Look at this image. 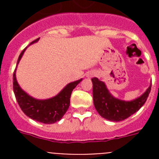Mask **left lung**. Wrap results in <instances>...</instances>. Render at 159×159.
<instances>
[{
  "instance_id": "left-lung-1",
  "label": "left lung",
  "mask_w": 159,
  "mask_h": 159,
  "mask_svg": "<svg viewBox=\"0 0 159 159\" xmlns=\"http://www.w3.org/2000/svg\"><path fill=\"white\" fill-rule=\"evenodd\" d=\"M92 81L95 109L102 118L114 122L123 121L139 110L147 101L151 89V85L145 93L138 99L127 102L111 95L104 83L97 78H92Z\"/></svg>"
}]
</instances>
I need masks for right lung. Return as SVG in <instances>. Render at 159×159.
<instances>
[{"instance_id": "add662e5", "label": "right lung", "mask_w": 159, "mask_h": 159, "mask_svg": "<svg viewBox=\"0 0 159 159\" xmlns=\"http://www.w3.org/2000/svg\"><path fill=\"white\" fill-rule=\"evenodd\" d=\"M38 40L39 38L33 40L31 43H35ZM26 48L20 54L17 64L22 57V55L24 54ZM15 71L16 70L14 71L13 77H12L13 92L20 107L29 118L45 124H52L61 119L69 107L70 98L73 89L82 80L81 79L75 82L68 84L57 96L53 97L52 99L38 100L29 96L20 88L16 82Z\"/></svg>"}]
</instances>
